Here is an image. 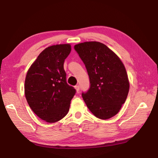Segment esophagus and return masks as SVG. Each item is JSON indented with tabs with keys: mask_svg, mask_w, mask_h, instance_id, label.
<instances>
[{
	"mask_svg": "<svg viewBox=\"0 0 158 158\" xmlns=\"http://www.w3.org/2000/svg\"><path fill=\"white\" fill-rule=\"evenodd\" d=\"M74 88H75V89H76V90H77V93H79V89H80V88H79V85H75V86H74Z\"/></svg>",
	"mask_w": 158,
	"mask_h": 158,
	"instance_id": "1",
	"label": "esophagus"
}]
</instances>
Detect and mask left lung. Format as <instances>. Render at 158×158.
Wrapping results in <instances>:
<instances>
[{
  "label": "left lung",
  "instance_id": "left-lung-1",
  "mask_svg": "<svg viewBox=\"0 0 158 158\" xmlns=\"http://www.w3.org/2000/svg\"><path fill=\"white\" fill-rule=\"evenodd\" d=\"M86 68L90 87L81 95L98 118L113 117L121 109L129 92L126 69L116 53L101 42H85L74 46Z\"/></svg>",
  "mask_w": 158,
  "mask_h": 158
}]
</instances>
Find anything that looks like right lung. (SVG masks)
Masks as SVG:
<instances>
[{
  "mask_svg": "<svg viewBox=\"0 0 158 158\" xmlns=\"http://www.w3.org/2000/svg\"><path fill=\"white\" fill-rule=\"evenodd\" d=\"M71 52L69 44L49 47L40 53L29 68L25 80V95L31 109L48 123H55L68 113L76 93L68 84L63 65Z\"/></svg>",
  "mask_w": 158,
  "mask_h": 158,
  "instance_id": "obj_1",
  "label": "right lung"
}]
</instances>
